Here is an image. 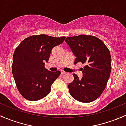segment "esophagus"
<instances>
[{
    "label": "esophagus",
    "mask_w": 126,
    "mask_h": 126,
    "mask_svg": "<svg viewBox=\"0 0 126 126\" xmlns=\"http://www.w3.org/2000/svg\"><path fill=\"white\" fill-rule=\"evenodd\" d=\"M61 73H62V74H66L67 72H65V71L62 70V71H61Z\"/></svg>",
    "instance_id": "esophagus-1"
}]
</instances>
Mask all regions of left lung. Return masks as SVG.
Segmentation results:
<instances>
[{
    "label": "left lung",
    "mask_w": 126,
    "mask_h": 126,
    "mask_svg": "<svg viewBox=\"0 0 126 126\" xmlns=\"http://www.w3.org/2000/svg\"><path fill=\"white\" fill-rule=\"evenodd\" d=\"M65 41L76 55L74 64H85L81 79L73 74L74 80L68 85L69 93L79 102H93L102 94L110 77L111 58L109 49L102 40L92 35L70 36Z\"/></svg>",
    "instance_id": "1"
}]
</instances>
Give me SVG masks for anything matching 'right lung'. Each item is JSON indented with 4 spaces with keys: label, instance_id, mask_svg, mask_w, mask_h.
I'll use <instances>...</instances> for the list:
<instances>
[{
    "label": "right lung",
    "instance_id": "add662e5",
    "mask_svg": "<svg viewBox=\"0 0 126 126\" xmlns=\"http://www.w3.org/2000/svg\"><path fill=\"white\" fill-rule=\"evenodd\" d=\"M65 37L35 35L24 39L16 48L13 58L12 73L19 92L26 99L36 101L49 94L50 87L61 72L45 68L53 47Z\"/></svg>",
    "mask_w": 126,
    "mask_h": 126
}]
</instances>
